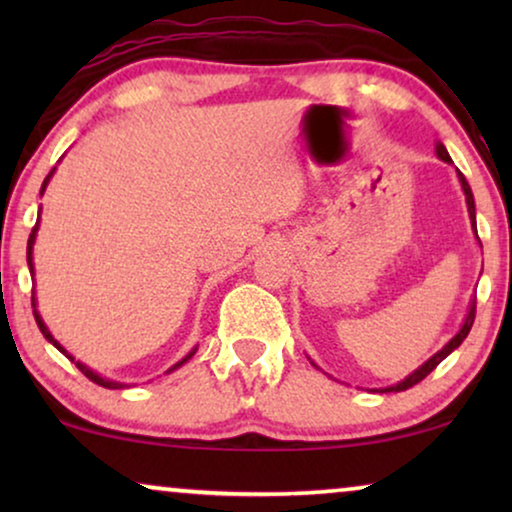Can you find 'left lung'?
Listing matches in <instances>:
<instances>
[{"label":"left lung","mask_w":512,"mask_h":512,"mask_svg":"<svg viewBox=\"0 0 512 512\" xmlns=\"http://www.w3.org/2000/svg\"><path fill=\"white\" fill-rule=\"evenodd\" d=\"M438 158L440 160H445V163H452V158H450V153L445 151V146L443 144H438ZM459 174V181H461V188H464V193H466V205H468V214H471V221H473V228H475V200H473V193H471V186H468V181H466V177L461 172H457ZM478 230V228H475ZM473 321H475V303L471 305V310H468V317H466V321H464V326H461V331L454 335V338L447 342V345L440 349L438 354H433L429 361L424 363L422 368H417L415 373H412L410 377H405V380L401 382V384H396V387H389V389H382V391H405V389H410V387H415L417 382H422L426 375L431 373L433 368L438 366L440 361L445 359L447 354H452L454 349H457L461 342H464V338L468 335V331H471V326H473Z\"/></svg>","instance_id":"left-lung-1"}]
</instances>
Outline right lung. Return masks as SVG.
Wrapping results in <instances>:
<instances>
[{
  "label": "right lung",
  "instance_id": "add662e5",
  "mask_svg": "<svg viewBox=\"0 0 512 512\" xmlns=\"http://www.w3.org/2000/svg\"><path fill=\"white\" fill-rule=\"evenodd\" d=\"M51 174H53V172H51ZM51 174H48V177L44 179V186H41V191H44V188H46V184H48V179H51ZM37 228H39V221H37V223H34V228H32V233H30V240H27V265H30V272H34V268H32V244H34V235H37ZM32 305H34V298H32ZM34 319H37V326H39V331H41V333H44V338H46L48 342H53V345H55V347H58V349H60V352L67 356V359H72V356H69V354L65 352V349H62V347H60V342H58V340H53V335H51V333H48V328H46V324H44V321H41V317H39V312H37V310H34ZM193 354H195V349H193V352H191V354H188V356H186V359H181L179 363H174V366H172L170 370H167V373H172V370H177L179 366H184V363H186L188 359H191V356H193ZM72 361H74V359H72ZM76 368H79V370H81V373H83V375H86L90 382L100 384V387H107V389H118V387H123V384H118V382H109V380H104V377H100V375H95V373H93V370H88V368H86V366H83V363H79V361H76Z\"/></svg>",
  "mask_w": 512,
  "mask_h": 512
}]
</instances>
